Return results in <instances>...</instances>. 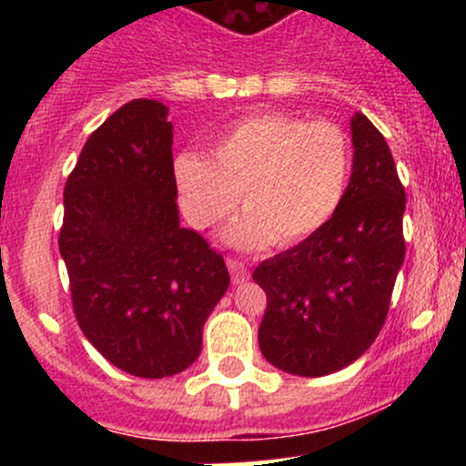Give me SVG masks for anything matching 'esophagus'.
<instances>
[{
  "instance_id": "1",
  "label": "esophagus",
  "mask_w": 466,
  "mask_h": 466,
  "mask_svg": "<svg viewBox=\"0 0 466 466\" xmlns=\"http://www.w3.org/2000/svg\"><path fill=\"white\" fill-rule=\"evenodd\" d=\"M228 268H229V275H232L234 284H243V281L250 277V270H248V266L243 261L228 259Z\"/></svg>"
}]
</instances>
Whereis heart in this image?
<instances>
[{
    "instance_id": "heart-1",
    "label": "heart",
    "mask_w": 466,
    "mask_h": 466,
    "mask_svg": "<svg viewBox=\"0 0 466 466\" xmlns=\"http://www.w3.org/2000/svg\"><path fill=\"white\" fill-rule=\"evenodd\" d=\"M187 218L198 229L216 228L238 205L246 214L228 229L238 248H290L318 234L345 200L351 144L329 121L266 112L225 130L211 159L182 153L173 164Z\"/></svg>"
}]
</instances>
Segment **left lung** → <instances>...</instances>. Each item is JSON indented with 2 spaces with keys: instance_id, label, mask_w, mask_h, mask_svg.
Returning <instances> with one entry per match:
<instances>
[{
  "instance_id": "8db88e82",
  "label": "left lung",
  "mask_w": 466,
  "mask_h": 466,
  "mask_svg": "<svg viewBox=\"0 0 466 466\" xmlns=\"http://www.w3.org/2000/svg\"><path fill=\"white\" fill-rule=\"evenodd\" d=\"M351 142L354 167L336 216L252 272L268 298L261 354L298 377L338 372L368 351L406 255V191L388 142L360 112L351 116Z\"/></svg>"
}]
</instances>
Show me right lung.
<instances>
[{"mask_svg":"<svg viewBox=\"0 0 466 466\" xmlns=\"http://www.w3.org/2000/svg\"><path fill=\"white\" fill-rule=\"evenodd\" d=\"M167 115L135 98L89 135L58 237L78 327L103 359L142 379L198 359L205 320L229 286L223 257L180 228Z\"/></svg>","mask_w":466,"mask_h":466,"instance_id":"1","label":"right lung"}]
</instances>
